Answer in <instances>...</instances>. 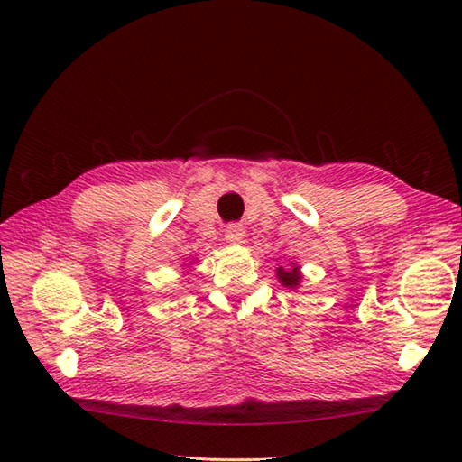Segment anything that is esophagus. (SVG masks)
Instances as JSON below:
<instances>
[{
  "instance_id": "1",
  "label": "esophagus",
  "mask_w": 462,
  "mask_h": 462,
  "mask_svg": "<svg viewBox=\"0 0 462 462\" xmlns=\"http://www.w3.org/2000/svg\"><path fill=\"white\" fill-rule=\"evenodd\" d=\"M244 236H246V232H244L242 226H238V224H230V226H226V230H224V238H226V242H230V244H240V242L244 240Z\"/></svg>"
}]
</instances>
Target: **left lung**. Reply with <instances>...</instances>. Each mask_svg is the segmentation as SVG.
Masks as SVG:
<instances>
[{"label":"left lung","instance_id":"8db88e82","mask_svg":"<svg viewBox=\"0 0 462 462\" xmlns=\"http://www.w3.org/2000/svg\"><path fill=\"white\" fill-rule=\"evenodd\" d=\"M276 276L280 280V283L283 288L288 290H298L301 286V268L298 266L296 262H290V268H283V266H278L276 268Z\"/></svg>","mask_w":462,"mask_h":462}]
</instances>
